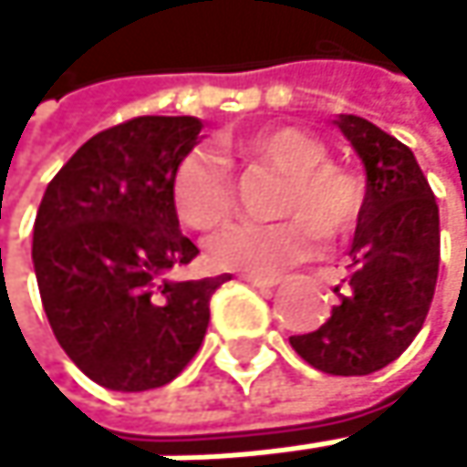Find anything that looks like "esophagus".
I'll return each mask as SVG.
<instances>
[{
    "mask_svg": "<svg viewBox=\"0 0 467 467\" xmlns=\"http://www.w3.org/2000/svg\"><path fill=\"white\" fill-rule=\"evenodd\" d=\"M241 280L249 285H257V288H277L280 285L277 277H260V275H241Z\"/></svg>",
    "mask_w": 467,
    "mask_h": 467,
    "instance_id": "34e87169",
    "label": "esophagus"
}]
</instances>
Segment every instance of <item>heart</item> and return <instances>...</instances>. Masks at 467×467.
I'll list each match as a JSON object with an SVG mask.
<instances>
[{"label":"heart","mask_w":467,"mask_h":467,"mask_svg":"<svg viewBox=\"0 0 467 467\" xmlns=\"http://www.w3.org/2000/svg\"><path fill=\"white\" fill-rule=\"evenodd\" d=\"M238 148L285 173L277 210L280 221H235L207 241V257L215 268L246 275H275L308 257L327 238L345 235L358 221L364 187L350 171L325 162L327 148L311 131L294 125H272L252 131ZM176 215L192 229H213L235 207L232 173L221 159L195 150L184 156L171 184Z\"/></svg>","instance_id":"1"}]
</instances>
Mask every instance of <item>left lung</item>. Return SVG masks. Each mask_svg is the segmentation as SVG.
<instances>
[{
	"instance_id": "left-lung-1",
	"label": "left lung",
	"mask_w": 467,
	"mask_h": 467,
	"mask_svg": "<svg viewBox=\"0 0 467 467\" xmlns=\"http://www.w3.org/2000/svg\"><path fill=\"white\" fill-rule=\"evenodd\" d=\"M333 122L361 159L367 192L330 319L291 336V348L322 372L369 375L392 364L426 322L440 268V210L400 140L356 114Z\"/></svg>"
}]
</instances>
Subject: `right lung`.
I'll list each match as a JSON object with an SVG mask.
<instances>
[{
  "mask_svg": "<svg viewBox=\"0 0 467 467\" xmlns=\"http://www.w3.org/2000/svg\"><path fill=\"white\" fill-rule=\"evenodd\" d=\"M199 117H134L83 142L47 184L33 226L44 314L64 353L114 392L171 384L199 353L223 277L176 280L199 249L182 235L173 173Z\"/></svg>",
  "mask_w": 467,
  "mask_h": 467,
  "instance_id": "1",
  "label": "right lung"
}]
</instances>
